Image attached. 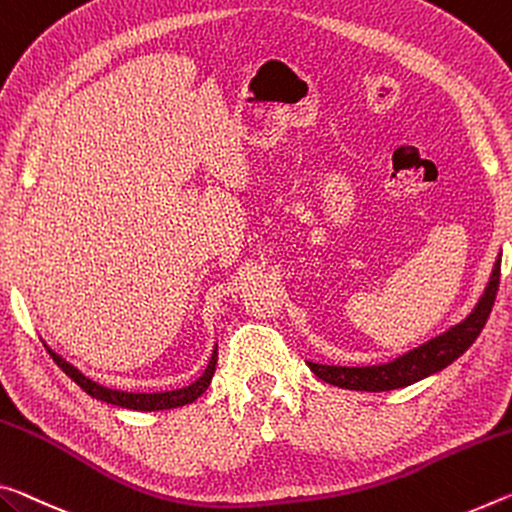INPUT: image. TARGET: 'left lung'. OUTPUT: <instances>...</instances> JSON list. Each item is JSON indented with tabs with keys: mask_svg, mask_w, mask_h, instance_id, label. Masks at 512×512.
I'll list each match as a JSON object with an SVG mask.
<instances>
[{
	"mask_svg": "<svg viewBox=\"0 0 512 512\" xmlns=\"http://www.w3.org/2000/svg\"><path fill=\"white\" fill-rule=\"evenodd\" d=\"M501 278V257L494 264L490 285L485 289L483 298L478 300L474 312L465 321L458 323L456 328L444 332L437 339L405 353L403 358L380 364V367H328V364L310 362L314 376L326 380L330 385L360 389V392H385V389H396L417 383V380L431 376V373L449 367L453 360H458L469 346L476 342L481 330L492 312L494 298H497Z\"/></svg>",
	"mask_w": 512,
	"mask_h": 512,
	"instance_id": "left-lung-1",
	"label": "left lung"
}]
</instances>
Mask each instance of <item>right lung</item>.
Returning a JSON list of instances; mask_svg holds the SVG:
<instances>
[{"label":"right lung","mask_w":512,"mask_h":512,"mask_svg":"<svg viewBox=\"0 0 512 512\" xmlns=\"http://www.w3.org/2000/svg\"><path fill=\"white\" fill-rule=\"evenodd\" d=\"M52 355V360L56 362V367H59L63 373H66L68 378L75 380V383L84 389L88 396H93L97 401H104V403H111V405H118V408H129V410H143V412H150V410H168V408H177V405H186V403H193L207 392L209 383H212L214 378V371H216V360H218V353L212 355V362H209V367L202 373V378L196 380L191 387H184V389H175V392H164V394H129V392H118V389H107L102 385L93 383V380H88L84 373H79L72 364H68L66 360H61L59 355L47 351Z\"/></svg>","instance_id":"1"}]
</instances>
